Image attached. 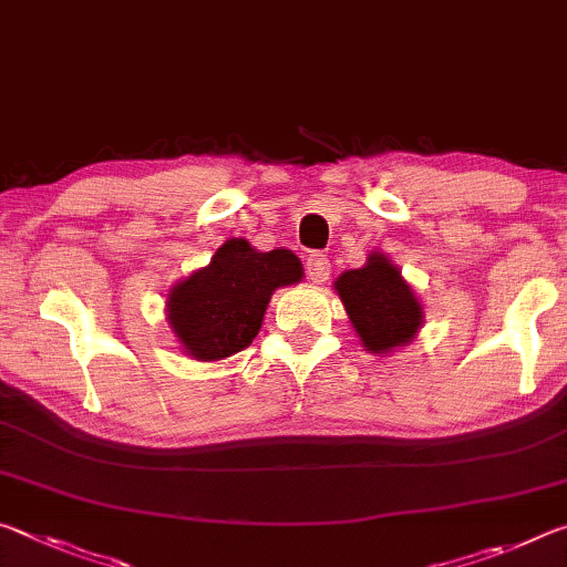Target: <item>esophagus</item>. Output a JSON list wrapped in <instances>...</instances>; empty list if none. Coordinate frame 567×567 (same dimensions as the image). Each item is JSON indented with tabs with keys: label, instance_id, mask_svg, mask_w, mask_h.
<instances>
[{
	"label": "esophagus",
	"instance_id": "34e87169",
	"mask_svg": "<svg viewBox=\"0 0 567 567\" xmlns=\"http://www.w3.org/2000/svg\"><path fill=\"white\" fill-rule=\"evenodd\" d=\"M305 270H307V277H310L312 282H324V280H328V275H330L328 255H322V252L310 255V257H307Z\"/></svg>",
	"mask_w": 567,
	"mask_h": 567
}]
</instances>
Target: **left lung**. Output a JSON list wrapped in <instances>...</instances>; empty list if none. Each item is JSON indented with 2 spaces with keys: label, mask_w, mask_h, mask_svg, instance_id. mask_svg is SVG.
I'll use <instances>...</instances> for the list:
<instances>
[{
  "label": "left lung",
  "mask_w": 567,
  "mask_h": 567,
  "mask_svg": "<svg viewBox=\"0 0 567 567\" xmlns=\"http://www.w3.org/2000/svg\"><path fill=\"white\" fill-rule=\"evenodd\" d=\"M344 310L370 352H390L412 340L422 322V307L385 255H370L360 270L338 277Z\"/></svg>",
  "instance_id": "1"
}]
</instances>
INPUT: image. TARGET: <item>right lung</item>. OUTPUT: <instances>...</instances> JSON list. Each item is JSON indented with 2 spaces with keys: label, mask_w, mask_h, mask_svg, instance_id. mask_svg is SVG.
I'll return each mask as SVG.
<instances>
[{
  "label": "right lung",
  "mask_w": 567,
  "mask_h": 567,
  "mask_svg": "<svg viewBox=\"0 0 567 567\" xmlns=\"http://www.w3.org/2000/svg\"><path fill=\"white\" fill-rule=\"evenodd\" d=\"M300 280L302 265L290 249L257 252L247 239H227L205 270L169 292V324L197 360L229 358L260 332L277 287Z\"/></svg>",
  "instance_id": "add662e5"
}]
</instances>
